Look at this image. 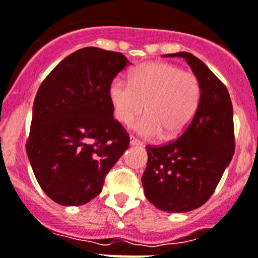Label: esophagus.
<instances>
[{
	"label": "esophagus",
	"instance_id": "34e87169",
	"mask_svg": "<svg viewBox=\"0 0 258 258\" xmlns=\"http://www.w3.org/2000/svg\"><path fill=\"white\" fill-rule=\"evenodd\" d=\"M130 146H133V147L143 146V143L140 142V140L136 139V138H134V136H131V138H130Z\"/></svg>",
	"mask_w": 258,
	"mask_h": 258
}]
</instances>
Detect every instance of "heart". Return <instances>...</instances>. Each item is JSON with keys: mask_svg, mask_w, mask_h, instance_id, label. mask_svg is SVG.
I'll use <instances>...</instances> for the list:
<instances>
[{"mask_svg": "<svg viewBox=\"0 0 258 258\" xmlns=\"http://www.w3.org/2000/svg\"><path fill=\"white\" fill-rule=\"evenodd\" d=\"M201 98L198 77L169 62L142 64L131 75V82L116 77L109 86L114 115L123 124L142 114L146 103L147 115L134 130L148 139L162 133L166 139L181 135L197 115Z\"/></svg>", "mask_w": 258, "mask_h": 258, "instance_id": "1", "label": "heart"}]
</instances>
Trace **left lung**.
Returning <instances> with one entry per match:
<instances>
[{
    "instance_id": "8db88e82",
    "label": "left lung",
    "mask_w": 258,
    "mask_h": 258,
    "mask_svg": "<svg viewBox=\"0 0 258 258\" xmlns=\"http://www.w3.org/2000/svg\"><path fill=\"white\" fill-rule=\"evenodd\" d=\"M164 56L186 60L201 82L202 98L197 115L178 139L147 147L142 183L155 207L166 213H187L209 201L232 160L233 109L226 86L198 57L189 52Z\"/></svg>"
}]
</instances>
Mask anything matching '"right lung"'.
I'll use <instances>...</instances> for the list:
<instances>
[{"label":"right lung","instance_id":"add662e5","mask_svg":"<svg viewBox=\"0 0 258 258\" xmlns=\"http://www.w3.org/2000/svg\"><path fill=\"white\" fill-rule=\"evenodd\" d=\"M130 64L120 52L85 47L61 60L36 93L26 151L42 190L61 206L96 198L128 148L109 86Z\"/></svg>","mask_w":258,"mask_h":258}]
</instances>
